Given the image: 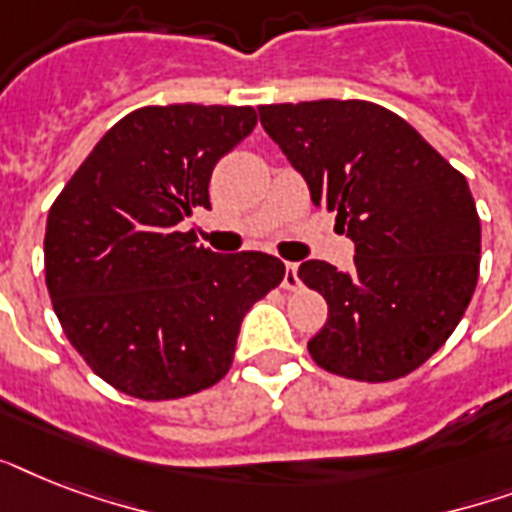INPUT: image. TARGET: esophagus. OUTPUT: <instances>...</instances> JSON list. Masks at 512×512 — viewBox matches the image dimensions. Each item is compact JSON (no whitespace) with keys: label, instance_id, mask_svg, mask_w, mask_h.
I'll use <instances>...</instances> for the list:
<instances>
[{"label":"esophagus","instance_id":"esophagus-1","mask_svg":"<svg viewBox=\"0 0 512 512\" xmlns=\"http://www.w3.org/2000/svg\"><path fill=\"white\" fill-rule=\"evenodd\" d=\"M284 289H297L300 287V276H297V263H284V281H281Z\"/></svg>","mask_w":512,"mask_h":512}]
</instances>
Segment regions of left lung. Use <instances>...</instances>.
<instances>
[{
  "label": "left lung",
  "mask_w": 512,
  "mask_h": 512,
  "mask_svg": "<svg viewBox=\"0 0 512 512\" xmlns=\"http://www.w3.org/2000/svg\"><path fill=\"white\" fill-rule=\"evenodd\" d=\"M260 124L356 244L353 268L297 276L329 319L313 361L361 382L406 377L460 324L478 281L481 220L468 180L412 124L369 100L260 106Z\"/></svg>",
  "instance_id": "1"
}]
</instances>
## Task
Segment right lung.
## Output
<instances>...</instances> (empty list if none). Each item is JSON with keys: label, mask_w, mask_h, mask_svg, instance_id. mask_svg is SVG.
<instances>
[{"label": "right lung", "mask_w": 512, "mask_h": 512, "mask_svg": "<svg viewBox=\"0 0 512 512\" xmlns=\"http://www.w3.org/2000/svg\"><path fill=\"white\" fill-rule=\"evenodd\" d=\"M252 106H146L111 127L47 215L52 308L98 377L143 401L215 385L241 321L284 279L265 252L220 255L180 228L209 209L215 164L255 130Z\"/></svg>", "instance_id": "right-lung-1"}]
</instances>
